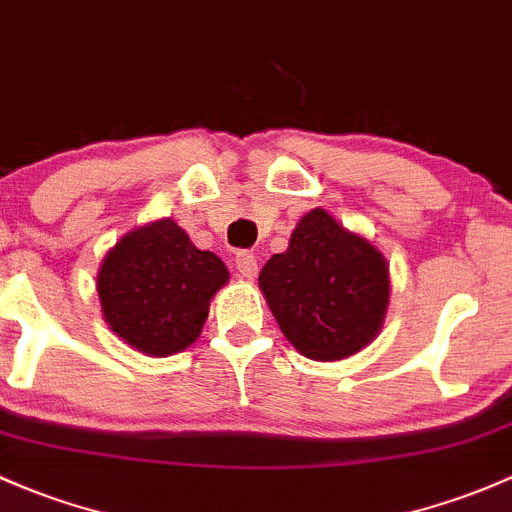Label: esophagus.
Returning a JSON list of instances; mask_svg holds the SVG:
<instances>
[{
  "label": "esophagus",
  "mask_w": 512,
  "mask_h": 512,
  "mask_svg": "<svg viewBox=\"0 0 512 512\" xmlns=\"http://www.w3.org/2000/svg\"><path fill=\"white\" fill-rule=\"evenodd\" d=\"M235 267H238L240 277H245V279L257 277V260L252 252H247V250L238 252V255H235Z\"/></svg>",
  "instance_id": "1"
}]
</instances>
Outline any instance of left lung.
<instances>
[{
  "instance_id": "left-lung-1",
  "label": "left lung",
  "mask_w": 512,
  "mask_h": 512,
  "mask_svg": "<svg viewBox=\"0 0 512 512\" xmlns=\"http://www.w3.org/2000/svg\"><path fill=\"white\" fill-rule=\"evenodd\" d=\"M260 289L299 353L341 360L378 336L390 277L385 257L368 240L314 208L297 223L287 252L262 267Z\"/></svg>"
}]
</instances>
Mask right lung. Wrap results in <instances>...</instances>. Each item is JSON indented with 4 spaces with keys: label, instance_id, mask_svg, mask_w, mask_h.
I'll return each mask as SVG.
<instances>
[{
    "label": "right lung",
    "instance_id": "1",
    "mask_svg": "<svg viewBox=\"0 0 512 512\" xmlns=\"http://www.w3.org/2000/svg\"><path fill=\"white\" fill-rule=\"evenodd\" d=\"M228 277L218 255L198 250L174 220H157L127 233L102 260V314L137 351L179 353L198 338Z\"/></svg>",
    "mask_w": 512,
    "mask_h": 512
}]
</instances>
